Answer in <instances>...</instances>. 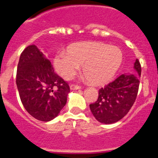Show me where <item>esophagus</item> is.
Here are the masks:
<instances>
[{"label":"esophagus","instance_id":"1","mask_svg":"<svg viewBox=\"0 0 158 158\" xmlns=\"http://www.w3.org/2000/svg\"><path fill=\"white\" fill-rule=\"evenodd\" d=\"M80 86H77V85H74V84H72L70 86V89H72V90H74V89H80Z\"/></svg>","mask_w":158,"mask_h":158}]
</instances>
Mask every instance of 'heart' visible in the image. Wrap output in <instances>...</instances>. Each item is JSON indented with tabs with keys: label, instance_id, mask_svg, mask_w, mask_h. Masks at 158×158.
<instances>
[{
	"label": "heart",
	"instance_id": "1",
	"mask_svg": "<svg viewBox=\"0 0 158 158\" xmlns=\"http://www.w3.org/2000/svg\"><path fill=\"white\" fill-rule=\"evenodd\" d=\"M122 52L116 47L96 42H82L70 46L68 52H58L54 65L60 76L65 79L72 78L82 65L87 80L94 85L110 81L120 68Z\"/></svg>",
	"mask_w": 158,
	"mask_h": 158
}]
</instances>
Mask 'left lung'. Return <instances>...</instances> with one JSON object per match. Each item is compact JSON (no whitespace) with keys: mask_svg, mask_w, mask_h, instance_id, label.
Listing matches in <instances>:
<instances>
[{"mask_svg":"<svg viewBox=\"0 0 158 158\" xmlns=\"http://www.w3.org/2000/svg\"><path fill=\"white\" fill-rule=\"evenodd\" d=\"M135 74H122L99 90L98 99L89 104L91 112L98 122L112 124L127 114L133 105L139 90L141 65L136 59Z\"/></svg>","mask_w":158,"mask_h":158,"instance_id":"8db88e82","label":"left lung"}]
</instances>
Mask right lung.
<instances>
[{
  "instance_id": "1",
  "label": "right lung",
  "mask_w": 158,
  "mask_h": 158,
  "mask_svg": "<svg viewBox=\"0 0 158 158\" xmlns=\"http://www.w3.org/2000/svg\"><path fill=\"white\" fill-rule=\"evenodd\" d=\"M16 85L25 109L43 122L57 117L67 102L69 84L54 72L51 61L35 45L20 55Z\"/></svg>"
}]
</instances>
